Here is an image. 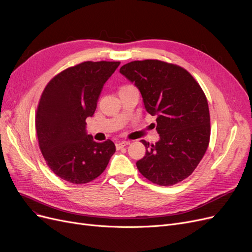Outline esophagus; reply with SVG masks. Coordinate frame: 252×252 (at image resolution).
<instances>
[{"label": "esophagus", "mask_w": 252, "mask_h": 252, "mask_svg": "<svg viewBox=\"0 0 252 252\" xmlns=\"http://www.w3.org/2000/svg\"><path fill=\"white\" fill-rule=\"evenodd\" d=\"M128 144H129V141H122V142H117L115 146H116V149H120V148H123V147L128 145Z\"/></svg>", "instance_id": "1"}]
</instances>
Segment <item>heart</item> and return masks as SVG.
Here are the masks:
<instances>
[{
    "instance_id": "b5f03b06",
    "label": "heart",
    "mask_w": 252,
    "mask_h": 252,
    "mask_svg": "<svg viewBox=\"0 0 252 252\" xmlns=\"http://www.w3.org/2000/svg\"><path fill=\"white\" fill-rule=\"evenodd\" d=\"M124 87H128V86H124Z\"/></svg>"
}]
</instances>
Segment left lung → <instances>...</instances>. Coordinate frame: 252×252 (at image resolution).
<instances>
[{"mask_svg":"<svg viewBox=\"0 0 252 252\" xmlns=\"http://www.w3.org/2000/svg\"><path fill=\"white\" fill-rule=\"evenodd\" d=\"M120 74L139 90L145 110L157 116L159 140H142L146 152L136 165L151 182L168 187L188 178L203 158L210 140L206 95L192 76L176 64L158 60L135 61Z\"/></svg>","mask_w":252,"mask_h":252,"instance_id":"left-lung-1","label":"left lung"}]
</instances>
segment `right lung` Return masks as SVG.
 Masks as SVG:
<instances>
[{
    "mask_svg": "<svg viewBox=\"0 0 252 252\" xmlns=\"http://www.w3.org/2000/svg\"><path fill=\"white\" fill-rule=\"evenodd\" d=\"M119 63L84 62L65 69L41 95L36 116L39 146L51 171L65 181L95 179L115 152L111 140L94 141L85 120L94 115L103 86Z\"/></svg>",
    "mask_w": 252,
    "mask_h": 252,
    "instance_id": "1",
    "label": "right lung"
}]
</instances>
